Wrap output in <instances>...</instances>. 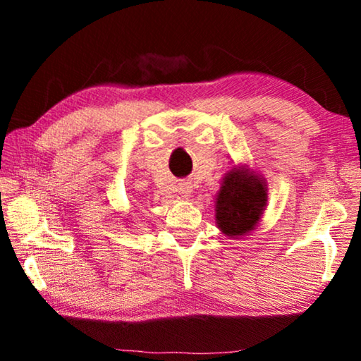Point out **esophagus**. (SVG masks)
Wrapping results in <instances>:
<instances>
[{
  "instance_id": "34e87169",
  "label": "esophagus",
  "mask_w": 361,
  "mask_h": 361,
  "mask_svg": "<svg viewBox=\"0 0 361 361\" xmlns=\"http://www.w3.org/2000/svg\"><path fill=\"white\" fill-rule=\"evenodd\" d=\"M192 192V186H191V183H188V181H185V183H180V194H183V195H189Z\"/></svg>"
}]
</instances>
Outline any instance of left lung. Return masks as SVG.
<instances>
[{"instance_id": "left-lung-1", "label": "left lung", "mask_w": 361, "mask_h": 361, "mask_svg": "<svg viewBox=\"0 0 361 361\" xmlns=\"http://www.w3.org/2000/svg\"><path fill=\"white\" fill-rule=\"evenodd\" d=\"M248 170H232L226 173L216 199V223L223 234L245 235L255 229L264 210L267 194L262 180L250 176Z\"/></svg>"}]
</instances>
